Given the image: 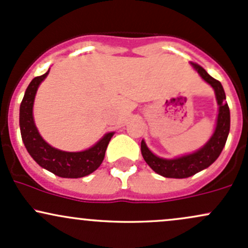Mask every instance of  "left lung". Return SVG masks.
I'll list each match as a JSON object with an SVG mask.
<instances>
[{"label":"left lung","mask_w":248,"mask_h":248,"mask_svg":"<svg viewBox=\"0 0 248 248\" xmlns=\"http://www.w3.org/2000/svg\"><path fill=\"white\" fill-rule=\"evenodd\" d=\"M190 64L194 66V69L199 72L200 76L208 84L212 85L215 91L216 101L218 104L217 121H216L215 132L207 144L200 148L197 152L176 159L157 157L148 150L145 141L142 140L141 155L145 161L153 171L157 172L160 176L168 177V178H187V177L194 176L197 172L204 170L208 166L212 165L225 147L228 138L229 127H231V114H229L228 104L226 102L225 90H223L221 83L210 75H208V72L199 64H195V62H190Z\"/></svg>","instance_id":"obj_1"}]
</instances>
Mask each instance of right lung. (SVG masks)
Here are the masks:
<instances>
[{"label":"right lung","instance_id":"1","mask_svg":"<svg viewBox=\"0 0 248 248\" xmlns=\"http://www.w3.org/2000/svg\"><path fill=\"white\" fill-rule=\"evenodd\" d=\"M48 72L49 70L46 74L33 78L26 89L20 106V131L22 141L31 157L41 168L52 173L62 178H80L88 176L97 170L102 164L107 146L114 133H107L97 144L82 152H65L48 145L39 134L33 119V103L36 90Z\"/></svg>","mask_w":248,"mask_h":248}]
</instances>
